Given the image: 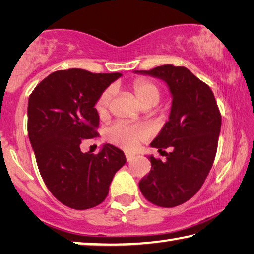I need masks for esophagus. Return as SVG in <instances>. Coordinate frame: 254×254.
<instances>
[{
	"label": "esophagus",
	"instance_id": "obj_1",
	"mask_svg": "<svg viewBox=\"0 0 254 254\" xmlns=\"http://www.w3.org/2000/svg\"><path fill=\"white\" fill-rule=\"evenodd\" d=\"M134 154H132V153H128V152H127L126 153V158H127V162H130V161H132L133 159H134Z\"/></svg>",
	"mask_w": 254,
	"mask_h": 254
}]
</instances>
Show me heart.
Segmentation results:
<instances>
[{
	"instance_id": "1",
	"label": "heart",
	"mask_w": 254,
	"mask_h": 254,
	"mask_svg": "<svg viewBox=\"0 0 254 254\" xmlns=\"http://www.w3.org/2000/svg\"><path fill=\"white\" fill-rule=\"evenodd\" d=\"M132 88L137 101L143 109H150V107L157 105L160 101V88L152 81L147 79H137L133 83ZM113 94V87L106 88L96 101L95 109L101 117L105 115L109 111ZM105 136L111 143L117 144L127 150H134L137 144L144 139L145 133L142 128L137 127H133L123 122H117L106 128Z\"/></svg>"
}]
</instances>
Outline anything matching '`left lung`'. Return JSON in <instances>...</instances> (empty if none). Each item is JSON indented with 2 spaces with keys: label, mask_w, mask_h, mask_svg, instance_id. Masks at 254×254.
Listing matches in <instances>:
<instances>
[{
  "label": "left lung",
  "mask_w": 254,
  "mask_h": 254,
  "mask_svg": "<svg viewBox=\"0 0 254 254\" xmlns=\"http://www.w3.org/2000/svg\"><path fill=\"white\" fill-rule=\"evenodd\" d=\"M134 72L163 80L173 97L169 121L150 144L171 151L166 152L165 162L148 156L151 170L139 187L150 203L175 207L199 190L212 168L221 131L220 110L208 85L187 68L163 65Z\"/></svg>",
  "instance_id": "left-lung-1"
}]
</instances>
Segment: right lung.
Masks as SVG:
<instances>
[{
    "mask_svg": "<svg viewBox=\"0 0 254 254\" xmlns=\"http://www.w3.org/2000/svg\"><path fill=\"white\" fill-rule=\"evenodd\" d=\"M122 74L58 70L34 88L28 102V134L40 175L60 203L75 209L100 205L127 159L106 143L97 154L81 152L84 139L97 136L96 101Z\"/></svg>",
    "mask_w": 254,
    "mask_h": 254,
    "instance_id": "right-lung-1",
    "label": "right lung"
}]
</instances>
